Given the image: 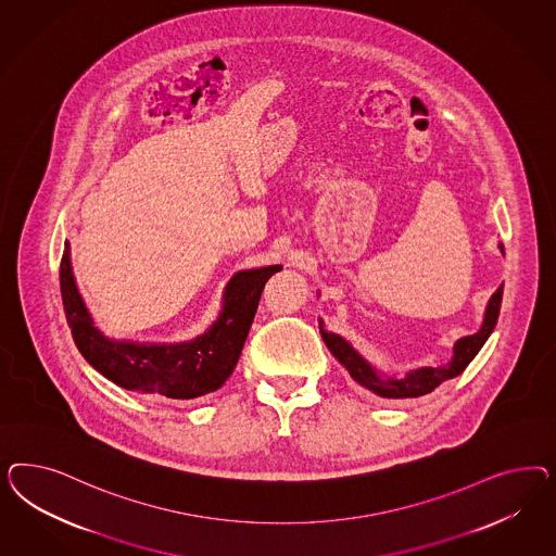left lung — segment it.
<instances>
[{
	"instance_id": "left-lung-1",
	"label": "left lung",
	"mask_w": 556,
	"mask_h": 556,
	"mask_svg": "<svg viewBox=\"0 0 556 556\" xmlns=\"http://www.w3.org/2000/svg\"><path fill=\"white\" fill-rule=\"evenodd\" d=\"M500 251L504 253L502 242H500ZM502 295H504V286L491 295L488 307H485V314H483L481 328L471 337H463L456 340L453 358L446 365L407 370L402 377L400 375H388V372L377 369L375 365H370L369 361L358 353L346 338L326 330L324 321L320 320L321 340L326 342L328 351L332 353L338 363L351 372V377L361 388L369 389L372 393H377L381 397H389V400L420 397V395L434 391L440 383H444L448 379H455L456 375H460L463 370L469 367V363L481 351V346L488 342V338L491 337V332L497 324L500 307H502Z\"/></svg>"
}]
</instances>
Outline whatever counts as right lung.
Masks as SVG:
<instances>
[{"label":"right lung","instance_id":"right-lung-1","mask_svg":"<svg viewBox=\"0 0 556 556\" xmlns=\"http://www.w3.org/2000/svg\"><path fill=\"white\" fill-rule=\"evenodd\" d=\"M281 265L242 269L224 287L218 318L184 342H138L105 337L91 318L71 267L61 258V295L68 328L85 361L119 388L170 400H195L222 388L249 337L263 287Z\"/></svg>","mask_w":556,"mask_h":556}]
</instances>
